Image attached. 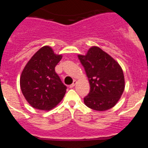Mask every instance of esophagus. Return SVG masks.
<instances>
[{
    "instance_id": "obj_1",
    "label": "esophagus",
    "mask_w": 148,
    "mask_h": 148,
    "mask_svg": "<svg viewBox=\"0 0 148 148\" xmlns=\"http://www.w3.org/2000/svg\"><path fill=\"white\" fill-rule=\"evenodd\" d=\"M75 84H76V81L74 80V81H73V84H70V88H73V87L75 85Z\"/></svg>"
}]
</instances>
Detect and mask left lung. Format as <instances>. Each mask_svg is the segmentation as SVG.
I'll use <instances>...</instances> for the list:
<instances>
[{
    "label": "left lung",
    "instance_id": "1",
    "mask_svg": "<svg viewBox=\"0 0 148 148\" xmlns=\"http://www.w3.org/2000/svg\"><path fill=\"white\" fill-rule=\"evenodd\" d=\"M90 85L84 98L86 106L97 111L108 110L118 102L125 90V77L121 66L98 47H92L85 56L78 55Z\"/></svg>",
    "mask_w": 148,
    "mask_h": 148
}]
</instances>
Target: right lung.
<instances>
[{
  "instance_id": "obj_1",
  "label": "right lung",
  "mask_w": 148,
  "mask_h": 148,
  "mask_svg": "<svg viewBox=\"0 0 148 148\" xmlns=\"http://www.w3.org/2000/svg\"><path fill=\"white\" fill-rule=\"evenodd\" d=\"M62 58L49 46H44L34 54L23 70L20 78L22 93L35 109L50 110L58 105L66 93L55 67Z\"/></svg>"
}]
</instances>
